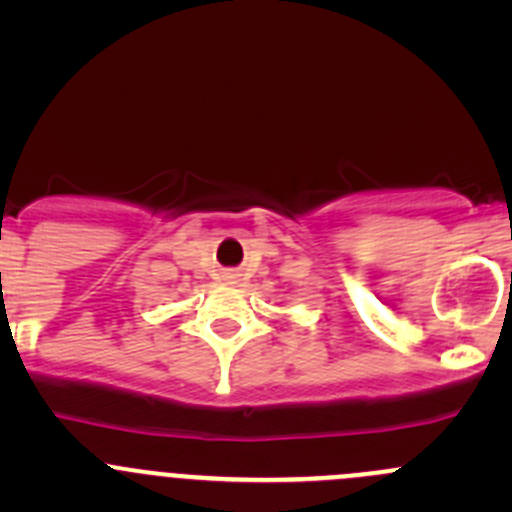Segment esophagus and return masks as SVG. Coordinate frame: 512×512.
<instances>
[{
  "label": "esophagus",
  "mask_w": 512,
  "mask_h": 512,
  "mask_svg": "<svg viewBox=\"0 0 512 512\" xmlns=\"http://www.w3.org/2000/svg\"><path fill=\"white\" fill-rule=\"evenodd\" d=\"M227 280H237V275H232V272H230V275H227Z\"/></svg>",
  "instance_id": "esophagus-1"
}]
</instances>
